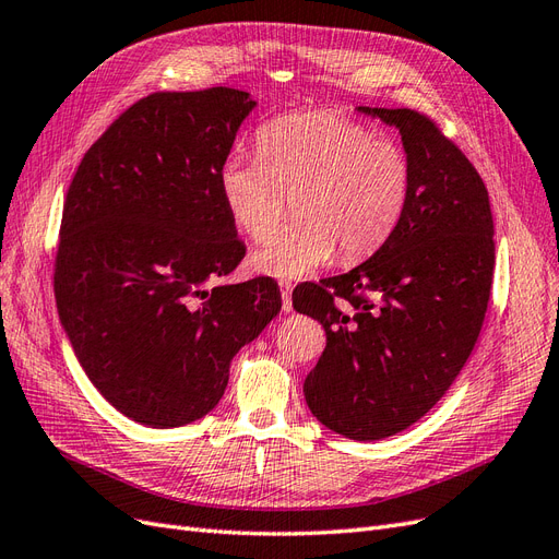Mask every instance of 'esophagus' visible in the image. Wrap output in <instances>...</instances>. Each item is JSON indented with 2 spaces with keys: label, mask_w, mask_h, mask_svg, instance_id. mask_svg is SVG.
Returning <instances> with one entry per match:
<instances>
[{
  "label": "esophagus",
  "mask_w": 559,
  "mask_h": 559,
  "mask_svg": "<svg viewBox=\"0 0 559 559\" xmlns=\"http://www.w3.org/2000/svg\"><path fill=\"white\" fill-rule=\"evenodd\" d=\"M280 292H282V310L284 312H292L294 308H292V292H294V286H292V282H280Z\"/></svg>",
  "instance_id": "34e87169"
}]
</instances>
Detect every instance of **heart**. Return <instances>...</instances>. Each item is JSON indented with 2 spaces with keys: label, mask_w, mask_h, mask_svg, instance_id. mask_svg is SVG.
I'll use <instances>...</instances> for the list:
<instances>
[{
  "label": "heart",
  "mask_w": 559,
  "mask_h": 559,
  "mask_svg": "<svg viewBox=\"0 0 559 559\" xmlns=\"http://www.w3.org/2000/svg\"><path fill=\"white\" fill-rule=\"evenodd\" d=\"M259 156H228L218 191L251 240H265L288 213L301 218L251 253L263 275L298 280L326 265L337 247L354 261L376 251L401 222L411 195L405 151L337 111H298L265 123Z\"/></svg>",
  "instance_id": "1"
}]
</instances>
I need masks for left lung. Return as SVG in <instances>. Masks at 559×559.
Segmentation results:
<instances>
[{"instance_id": "left-lung-1", "label": "left lung", "mask_w": 559, "mask_h": 559, "mask_svg": "<svg viewBox=\"0 0 559 559\" xmlns=\"http://www.w3.org/2000/svg\"><path fill=\"white\" fill-rule=\"evenodd\" d=\"M396 126L411 195L384 245L345 275L294 292L326 349L302 384L312 415L352 441L425 417L476 345L495 275V224L476 167L429 116L359 107Z\"/></svg>"}]
</instances>
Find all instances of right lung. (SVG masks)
I'll return each instance as SVG.
<instances>
[{
    "instance_id": "right-lung-1",
    "label": "right lung",
    "mask_w": 559,
    "mask_h": 559,
    "mask_svg": "<svg viewBox=\"0 0 559 559\" xmlns=\"http://www.w3.org/2000/svg\"><path fill=\"white\" fill-rule=\"evenodd\" d=\"M253 105L226 86L151 93L86 151L67 191L58 314L97 392L140 425L207 415L230 359L282 308L273 277L205 286L247 251L218 170Z\"/></svg>"
}]
</instances>
